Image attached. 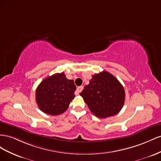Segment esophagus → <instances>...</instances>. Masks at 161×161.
Instances as JSON below:
<instances>
[{
  "mask_svg": "<svg viewBox=\"0 0 161 161\" xmlns=\"http://www.w3.org/2000/svg\"><path fill=\"white\" fill-rule=\"evenodd\" d=\"M83 88H84V87L82 86L77 87V90H76V92H75V95H78V94H79L82 91V90H83Z\"/></svg>",
  "mask_w": 161,
  "mask_h": 161,
  "instance_id": "1",
  "label": "esophagus"
}]
</instances>
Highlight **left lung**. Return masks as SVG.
<instances>
[{"instance_id":"obj_1","label":"left lung","mask_w":161,"mask_h":161,"mask_svg":"<svg viewBox=\"0 0 161 161\" xmlns=\"http://www.w3.org/2000/svg\"><path fill=\"white\" fill-rule=\"evenodd\" d=\"M90 111L103 119L115 115L125 102V90L117 78L103 71L92 75L80 93Z\"/></svg>"}]
</instances>
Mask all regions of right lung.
Returning a JSON list of instances; mask_svg holds the SVG:
<instances>
[{"label": "right lung", "instance_id": "add662e5", "mask_svg": "<svg viewBox=\"0 0 161 161\" xmlns=\"http://www.w3.org/2000/svg\"><path fill=\"white\" fill-rule=\"evenodd\" d=\"M76 86L65 73H55L41 82L36 91V100L43 113L55 116L63 113L74 98Z\"/></svg>", "mask_w": 161, "mask_h": 161}]
</instances>
